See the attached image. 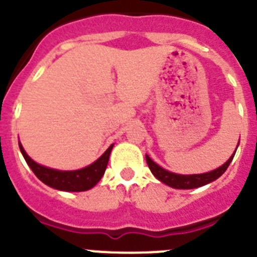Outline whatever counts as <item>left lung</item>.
Instances as JSON below:
<instances>
[{"label":"left lung","instance_id":"8db88e82","mask_svg":"<svg viewBox=\"0 0 257 257\" xmlns=\"http://www.w3.org/2000/svg\"><path fill=\"white\" fill-rule=\"evenodd\" d=\"M234 154H233V156H231L230 158L224 163V165L220 166L219 169L213 170V171H210V172H206V174H199V175L172 174V172L166 171V170L162 169L161 166L154 163L148 156H145V158H147V163H148L152 174H153L158 180L165 183L166 185H169V187L171 188H176V189H193V188H198V187H202V185H206V184L211 183V181L216 180L217 178H220V176H221V175L224 174V172L226 171V169L229 167V165H230Z\"/></svg>","mask_w":257,"mask_h":257}]
</instances>
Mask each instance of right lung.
<instances>
[{"label": "right lung", "mask_w": 257, "mask_h": 257, "mask_svg": "<svg viewBox=\"0 0 257 257\" xmlns=\"http://www.w3.org/2000/svg\"><path fill=\"white\" fill-rule=\"evenodd\" d=\"M19 148L22 152L24 160L27 161L28 166L35 172V175L40 179L42 183H45L49 187L58 190H65V192H85V190L91 189L94 185H96L97 181L100 180L104 175L109 161V154L112 151L113 145H110L105 151V153L95 161L92 165L87 166L85 169L76 170V171H58L52 170L45 166H41L31 160V157L23 149L22 144L19 143Z\"/></svg>", "instance_id": "obj_1"}]
</instances>
